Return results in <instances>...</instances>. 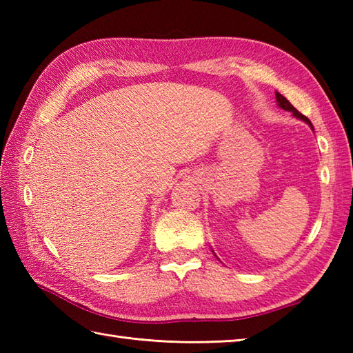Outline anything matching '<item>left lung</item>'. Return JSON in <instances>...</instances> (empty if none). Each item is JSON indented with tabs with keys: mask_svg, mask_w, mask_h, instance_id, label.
<instances>
[{
	"mask_svg": "<svg viewBox=\"0 0 353 353\" xmlns=\"http://www.w3.org/2000/svg\"><path fill=\"white\" fill-rule=\"evenodd\" d=\"M276 100H277V104H279V106L282 108V109H285V110H290V112H292V115H294L296 118H301V119H303V121L305 123H308L311 127H312V124H311V121H310V119L308 118H306L305 115H302L301 114V112H299L294 106H292V104L287 100V99H285V97L283 95H281L279 92H276Z\"/></svg>",
	"mask_w": 353,
	"mask_h": 353,
	"instance_id": "left-lung-1",
	"label": "left lung"
}]
</instances>
